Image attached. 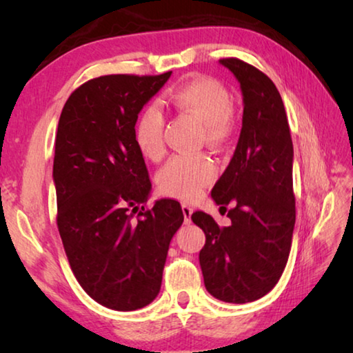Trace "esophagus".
<instances>
[{"mask_svg":"<svg viewBox=\"0 0 353 353\" xmlns=\"http://www.w3.org/2000/svg\"><path fill=\"white\" fill-rule=\"evenodd\" d=\"M182 212H183V219H185V224H188L191 221V214H193V207H190L187 204L182 205Z\"/></svg>","mask_w":353,"mask_h":353,"instance_id":"34e87169","label":"esophagus"}]
</instances>
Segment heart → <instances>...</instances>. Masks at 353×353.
Segmentation results:
<instances>
[{"mask_svg": "<svg viewBox=\"0 0 353 353\" xmlns=\"http://www.w3.org/2000/svg\"><path fill=\"white\" fill-rule=\"evenodd\" d=\"M172 109L201 121L199 141L221 146L234 130V101L216 81L198 77L166 94ZM165 117L159 105L145 107L134 126V141L146 159L157 162L165 155ZM216 179V166L205 154L174 155L157 176L162 193L181 201H194Z\"/></svg>", "mask_w": 353, "mask_h": 353, "instance_id": "obj_1", "label": "heart"}]
</instances>
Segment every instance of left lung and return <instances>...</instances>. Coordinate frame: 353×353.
I'll return each instance as SVG.
<instances>
[{
	"label": "left lung",
	"instance_id": "obj_1",
	"mask_svg": "<svg viewBox=\"0 0 353 353\" xmlns=\"http://www.w3.org/2000/svg\"><path fill=\"white\" fill-rule=\"evenodd\" d=\"M240 82L243 128L229 166L212 190L230 225L210 214L191 219L205 234L199 263L207 291L223 302L246 303L268 294L288 261L296 223L292 141L277 87L240 59H221Z\"/></svg>",
	"mask_w": 353,
	"mask_h": 353
}]
</instances>
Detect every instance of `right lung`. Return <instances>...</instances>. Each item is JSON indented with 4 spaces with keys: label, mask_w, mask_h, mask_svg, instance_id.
<instances>
[{
    "label": "right lung",
    "mask_w": 353,
    "mask_h": 353,
    "mask_svg": "<svg viewBox=\"0 0 353 353\" xmlns=\"http://www.w3.org/2000/svg\"><path fill=\"white\" fill-rule=\"evenodd\" d=\"M170 76L94 77L70 94L59 119V234L83 291L118 312L157 297L170 241L183 223L174 199L146 207L151 181L134 141L140 110Z\"/></svg>",
    "instance_id": "1"
}]
</instances>
